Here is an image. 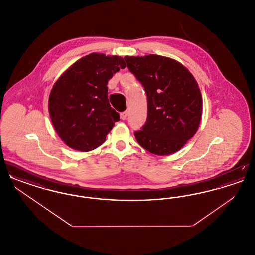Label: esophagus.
Listing matches in <instances>:
<instances>
[{
	"label": "esophagus",
	"instance_id": "1",
	"mask_svg": "<svg viewBox=\"0 0 255 255\" xmlns=\"http://www.w3.org/2000/svg\"><path fill=\"white\" fill-rule=\"evenodd\" d=\"M126 118H127V112H123V113L121 114V119H122V121L126 120Z\"/></svg>",
	"mask_w": 255,
	"mask_h": 255
}]
</instances>
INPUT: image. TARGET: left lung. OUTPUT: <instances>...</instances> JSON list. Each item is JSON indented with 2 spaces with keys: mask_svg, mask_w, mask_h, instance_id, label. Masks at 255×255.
Segmentation results:
<instances>
[{
  "mask_svg": "<svg viewBox=\"0 0 255 255\" xmlns=\"http://www.w3.org/2000/svg\"><path fill=\"white\" fill-rule=\"evenodd\" d=\"M124 59L147 96V121L133 133L136 141L158 156L179 151L196 133L202 119L203 98L194 76L182 63L165 56Z\"/></svg>",
  "mask_w": 255,
  "mask_h": 255,
  "instance_id": "8db88e82",
  "label": "left lung"
}]
</instances>
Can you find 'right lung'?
Segmentation results:
<instances>
[{
    "instance_id": "add662e5",
    "label": "right lung",
    "mask_w": 255,
    "mask_h": 255,
    "mask_svg": "<svg viewBox=\"0 0 255 255\" xmlns=\"http://www.w3.org/2000/svg\"><path fill=\"white\" fill-rule=\"evenodd\" d=\"M125 67L122 56L93 52L73 63L56 80L49 94V117L69 147L88 152L106 140L120 121V114L110 105L107 84Z\"/></svg>"
}]
</instances>
